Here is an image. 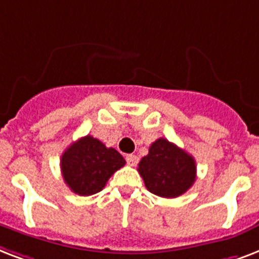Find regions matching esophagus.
<instances>
[{"label": "esophagus", "instance_id": "obj_1", "mask_svg": "<svg viewBox=\"0 0 259 259\" xmlns=\"http://www.w3.org/2000/svg\"><path fill=\"white\" fill-rule=\"evenodd\" d=\"M125 161H127V163L130 166H135L139 159H138V157H136V155H132V154H130V155H127V157H125Z\"/></svg>", "mask_w": 259, "mask_h": 259}]
</instances>
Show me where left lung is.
I'll return each mask as SVG.
<instances>
[{"instance_id":"left-lung-1","label":"left lung","mask_w":259,"mask_h":259,"mask_svg":"<svg viewBox=\"0 0 259 259\" xmlns=\"http://www.w3.org/2000/svg\"><path fill=\"white\" fill-rule=\"evenodd\" d=\"M138 170L147 190L166 198L181 196L196 181L194 158L165 138L150 146Z\"/></svg>"}]
</instances>
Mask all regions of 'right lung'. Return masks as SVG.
<instances>
[{
	"label": "right lung",
	"mask_w": 259,
	"mask_h": 259,
	"mask_svg": "<svg viewBox=\"0 0 259 259\" xmlns=\"http://www.w3.org/2000/svg\"><path fill=\"white\" fill-rule=\"evenodd\" d=\"M125 165V159L115 148L93 136L86 135L62 154L61 169L63 180L74 193L92 196L107 185L115 171Z\"/></svg>",
	"instance_id": "obj_1"
}]
</instances>
